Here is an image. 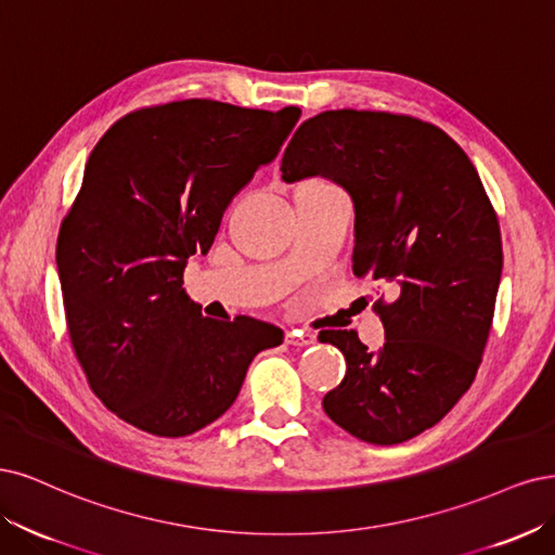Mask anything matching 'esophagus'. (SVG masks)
<instances>
[{"instance_id": "34e87169", "label": "esophagus", "mask_w": 555, "mask_h": 555, "mask_svg": "<svg viewBox=\"0 0 555 555\" xmlns=\"http://www.w3.org/2000/svg\"><path fill=\"white\" fill-rule=\"evenodd\" d=\"M285 344L295 346V348L313 346L315 344V334H311L307 330H288V332H285Z\"/></svg>"}]
</instances>
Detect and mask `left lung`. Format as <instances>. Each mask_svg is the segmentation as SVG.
<instances>
[{
  "label": "left lung",
  "mask_w": 555,
  "mask_h": 555,
  "mask_svg": "<svg viewBox=\"0 0 555 555\" xmlns=\"http://www.w3.org/2000/svg\"><path fill=\"white\" fill-rule=\"evenodd\" d=\"M283 182L325 177L354 207L352 272L395 283L375 301L385 346L325 332L346 357L323 408L371 444H399L438 424L470 389L503 274L498 217L470 158L434 124L371 111H327L295 131Z\"/></svg>",
  "instance_id": "left-lung-1"
}]
</instances>
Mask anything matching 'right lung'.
I'll use <instances>...</instances> for the list:
<instances>
[{"instance_id":"1","label":"right lung","mask_w":555,"mask_h":555,"mask_svg":"<svg viewBox=\"0 0 555 555\" xmlns=\"http://www.w3.org/2000/svg\"><path fill=\"white\" fill-rule=\"evenodd\" d=\"M299 115L175 101L121 117L89 154L57 272L78 362L119 420L164 438L201 431L235 403L254 357L283 344L256 318H203L184 267Z\"/></svg>"}]
</instances>
